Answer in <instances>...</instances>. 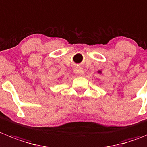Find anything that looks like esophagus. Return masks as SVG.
I'll list each match as a JSON object with an SVG mask.
<instances>
[{"label":"esophagus","instance_id":"obj_1","mask_svg":"<svg viewBox=\"0 0 147 147\" xmlns=\"http://www.w3.org/2000/svg\"><path fill=\"white\" fill-rule=\"evenodd\" d=\"M74 73L75 74L77 75V76H83V74H84V71H83L82 68H81V67H76L74 68Z\"/></svg>","mask_w":147,"mask_h":147}]
</instances>
